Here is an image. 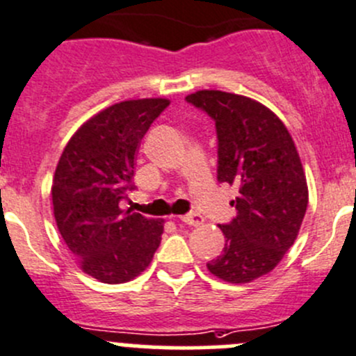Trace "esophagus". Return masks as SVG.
Masks as SVG:
<instances>
[{"mask_svg":"<svg viewBox=\"0 0 356 356\" xmlns=\"http://www.w3.org/2000/svg\"><path fill=\"white\" fill-rule=\"evenodd\" d=\"M179 220H181L182 224H188V225H201L204 222V218L201 217L200 213H188V215H181Z\"/></svg>","mask_w":356,"mask_h":356,"instance_id":"obj_1","label":"esophagus"}]
</instances>
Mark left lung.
<instances>
[{
    "label": "left lung",
    "instance_id": "left-lung-1",
    "mask_svg": "<svg viewBox=\"0 0 356 356\" xmlns=\"http://www.w3.org/2000/svg\"><path fill=\"white\" fill-rule=\"evenodd\" d=\"M215 120L218 181L239 189L238 217L220 225L225 246L207 264L215 277L246 284L268 274L294 245L308 207V186L281 118L253 98L203 89L186 96Z\"/></svg>",
    "mask_w": 356,
    "mask_h": 356
}]
</instances>
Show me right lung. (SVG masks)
I'll return each mask as SVG.
<instances>
[{"instance_id":"1","label":"right lung","mask_w":356,"mask_h":356,"mask_svg":"<svg viewBox=\"0 0 356 356\" xmlns=\"http://www.w3.org/2000/svg\"><path fill=\"white\" fill-rule=\"evenodd\" d=\"M167 98L127 99L84 122L63 148L51 184L53 213L84 274L105 284L138 277L160 246L165 220L120 208L132 189L139 145Z\"/></svg>"}]
</instances>
